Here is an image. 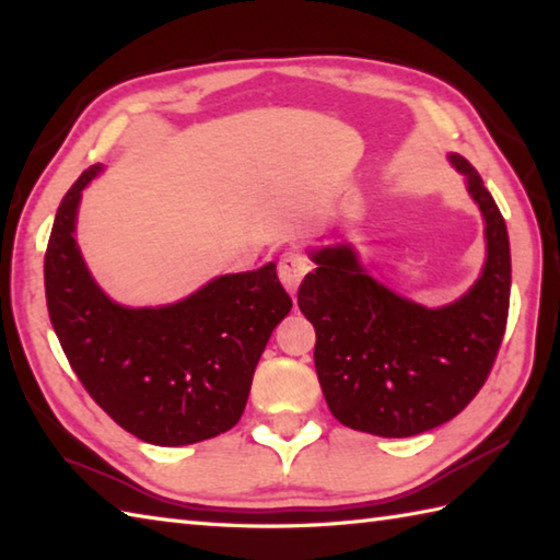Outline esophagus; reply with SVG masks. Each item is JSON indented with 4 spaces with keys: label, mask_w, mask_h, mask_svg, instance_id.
<instances>
[{
    "label": "esophagus",
    "mask_w": 560,
    "mask_h": 560,
    "mask_svg": "<svg viewBox=\"0 0 560 560\" xmlns=\"http://www.w3.org/2000/svg\"><path fill=\"white\" fill-rule=\"evenodd\" d=\"M311 271V261H307L299 249H289V253H283L279 259V279L283 287H287L289 293H295L299 289V283L303 281L305 273Z\"/></svg>",
    "instance_id": "34e87169"
}]
</instances>
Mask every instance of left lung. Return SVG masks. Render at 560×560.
Listing matches in <instances>:
<instances>
[{
  "label": "left lung",
  "instance_id": "obj_1",
  "mask_svg": "<svg viewBox=\"0 0 560 560\" xmlns=\"http://www.w3.org/2000/svg\"><path fill=\"white\" fill-rule=\"evenodd\" d=\"M486 223V261L459 301L423 307L368 273L351 245L311 253L299 289L315 327V368L331 416L353 431L409 438L467 407L501 349L510 305L505 219L474 165L450 153Z\"/></svg>",
  "mask_w": 560,
  "mask_h": 560
}]
</instances>
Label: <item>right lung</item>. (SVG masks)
<instances>
[{
	"label": "right lung",
	"instance_id": "add662e5",
	"mask_svg": "<svg viewBox=\"0 0 560 560\" xmlns=\"http://www.w3.org/2000/svg\"><path fill=\"white\" fill-rule=\"evenodd\" d=\"M91 165L57 209L45 253V299L62 351L93 401L127 433L177 447L241 421L261 351L291 311L277 265L225 273L185 301L125 307L93 281L74 225Z\"/></svg>",
	"mask_w": 560,
	"mask_h": 560
}]
</instances>
